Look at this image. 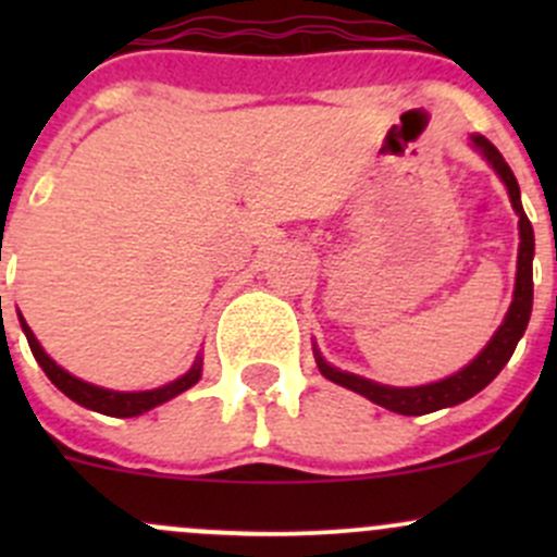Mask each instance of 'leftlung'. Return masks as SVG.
<instances>
[{
	"instance_id": "1",
	"label": "left lung",
	"mask_w": 557,
	"mask_h": 557,
	"mask_svg": "<svg viewBox=\"0 0 557 557\" xmlns=\"http://www.w3.org/2000/svg\"><path fill=\"white\" fill-rule=\"evenodd\" d=\"M471 143L474 148L491 161V166L496 170L498 177L504 180L509 190V199H512L515 212L520 218V250H518V277H515V299L509 305L507 318L504 323L498 325V331L493 334V339L487 342L485 350L474 358L466 369H460L458 374L453 377L440 380V383L431 385H418V387H391V385H380L372 383L367 377H358V374L350 372H339L331 363L323 361L318 350H314V361H318L320 374L331 383L347 387V391H356L361 396H367L369 401L380 404V407L391 409V412L398 414H429L436 412V409L445 407H455V404L466 401L474 393H480L482 387L491 385L496 380V374L507 367V361L512 358L515 347H518L520 336L525 334L528 318H531V307H533V228L531 221H528L525 210L520 205V185L515 180L512 170L504 161V156L498 153L496 145L487 143L482 134H471Z\"/></svg>"
}]
</instances>
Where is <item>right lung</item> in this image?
<instances>
[{"label": "right lung", "instance_id": "obj_1", "mask_svg": "<svg viewBox=\"0 0 557 557\" xmlns=\"http://www.w3.org/2000/svg\"><path fill=\"white\" fill-rule=\"evenodd\" d=\"M18 320H21V329H24L26 339H29L32 352H35L37 363L42 367V372L48 374L50 383L59 387L64 396H70L72 401L81 404V407L94 409V412L110 414V418H137V414L148 412V409L159 407V404L170 401V398L180 396L183 391H188V387L199 383V377H201V358H196L194 367H190L183 377H177L174 383L164 385V387H153V391H134V393L107 391V387L83 383V380L72 377L70 372H64V369H61L59 363H55L53 358H50L48 352L39 347L37 336L32 334L29 323L24 320V314H18Z\"/></svg>", "mask_w": 557, "mask_h": 557}]
</instances>
